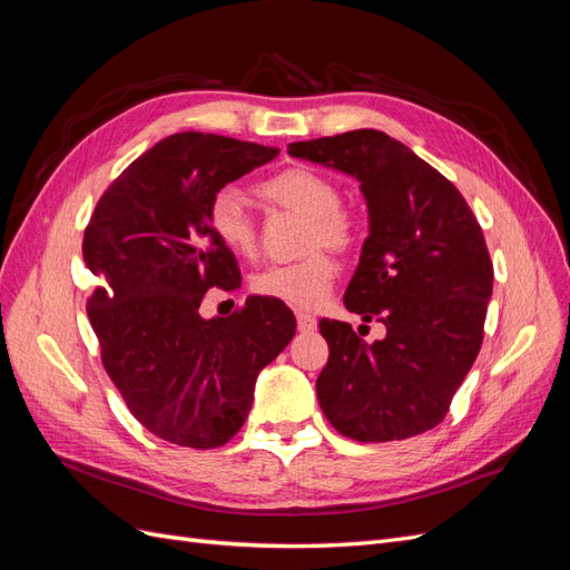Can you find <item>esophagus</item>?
<instances>
[{
    "mask_svg": "<svg viewBox=\"0 0 570 570\" xmlns=\"http://www.w3.org/2000/svg\"><path fill=\"white\" fill-rule=\"evenodd\" d=\"M318 321L312 314H297V327L299 333H314Z\"/></svg>",
    "mask_w": 570,
    "mask_h": 570,
    "instance_id": "1",
    "label": "esophagus"
}]
</instances>
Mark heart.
<instances>
[{"label": "heart", "mask_w": 570, "mask_h": 570, "mask_svg": "<svg viewBox=\"0 0 570 570\" xmlns=\"http://www.w3.org/2000/svg\"><path fill=\"white\" fill-rule=\"evenodd\" d=\"M256 193L281 209L308 218L306 249L327 247L347 252L356 239L354 218L342 209L340 187L318 170L285 168L264 178ZM206 223L218 243L230 254L252 258L256 254V226L243 195L235 187H220L206 206ZM337 278V264L325 252H314L302 262L268 266L252 278L258 297L281 302L299 312H316L331 297Z\"/></svg>", "instance_id": "heart-1"}]
</instances>
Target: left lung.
I'll return each instance as SVG.
<instances>
[{
    "instance_id": "1",
    "label": "left lung",
    "mask_w": 570,
    "mask_h": 570,
    "mask_svg": "<svg viewBox=\"0 0 570 570\" xmlns=\"http://www.w3.org/2000/svg\"><path fill=\"white\" fill-rule=\"evenodd\" d=\"M287 151L361 183L368 237L344 306L387 331L364 342L350 323H318L331 350L316 381L325 419L358 442L421 435L446 416L482 344L494 271L480 223L440 170L381 130Z\"/></svg>"
}]
</instances>
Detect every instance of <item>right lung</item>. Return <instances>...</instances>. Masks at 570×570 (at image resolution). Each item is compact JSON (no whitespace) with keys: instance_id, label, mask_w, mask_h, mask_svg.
<instances>
[{"instance_id":"1","label":"right lung","mask_w":570,"mask_h":570,"mask_svg":"<svg viewBox=\"0 0 570 570\" xmlns=\"http://www.w3.org/2000/svg\"><path fill=\"white\" fill-rule=\"evenodd\" d=\"M278 149L212 132H176L147 149L99 197L82 258L101 281L88 316L114 385L157 438L214 450L243 428L256 375L295 337V316L249 297L228 318H202L209 287L243 283L214 237L216 189Z\"/></svg>"}]
</instances>
